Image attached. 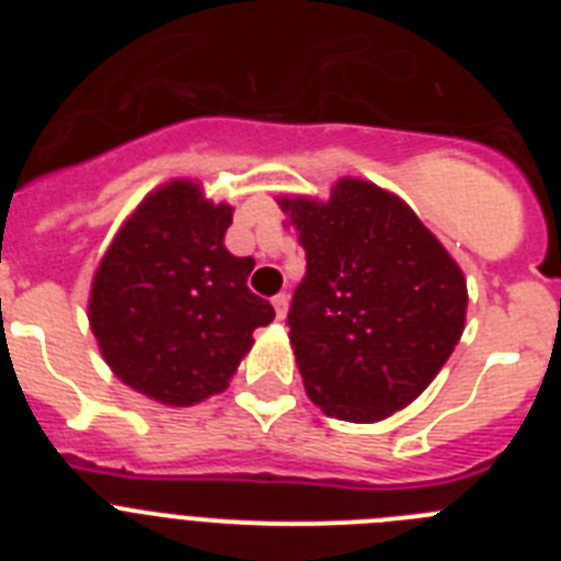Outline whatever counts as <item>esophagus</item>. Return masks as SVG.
<instances>
[{
  "mask_svg": "<svg viewBox=\"0 0 561 561\" xmlns=\"http://www.w3.org/2000/svg\"><path fill=\"white\" fill-rule=\"evenodd\" d=\"M272 306H275L277 320H286V311H289V295H275L272 297Z\"/></svg>",
  "mask_w": 561,
  "mask_h": 561,
  "instance_id": "1",
  "label": "esophagus"
}]
</instances>
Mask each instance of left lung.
Instances as JSON below:
<instances>
[{"instance_id":"left-lung-1","label":"left lung","mask_w":561,"mask_h":561,"mask_svg":"<svg viewBox=\"0 0 561 561\" xmlns=\"http://www.w3.org/2000/svg\"><path fill=\"white\" fill-rule=\"evenodd\" d=\"M277 205L306 250L289 311L306 393L331 419H390L430 388L463 334V270L408 202L368 180L342 176L329 199Z\"/></svg>"}]
</instances>
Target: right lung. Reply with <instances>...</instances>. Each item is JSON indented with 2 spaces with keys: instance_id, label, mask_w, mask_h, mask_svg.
I'll return each instance as SVG.
<instances>
[{
  "instance_id": "1",
  "label": "right lung",
  "mask_w": 561,
  "mask_h": 561,
  "mask_svg": "<svg viewBox=\"0 0 561 561\" xmlns=\"http://www.w3.org/2000/svg\"><path fill=\"white\" fill-rule=\"evenodd\" d=\"M232 207L196 180L153 187L114 232L89 289V329L137 393L191 408L230 385L252 331L275 309L247 289L255 261L232 255Z\"/></svg>"
}]
</instances>
